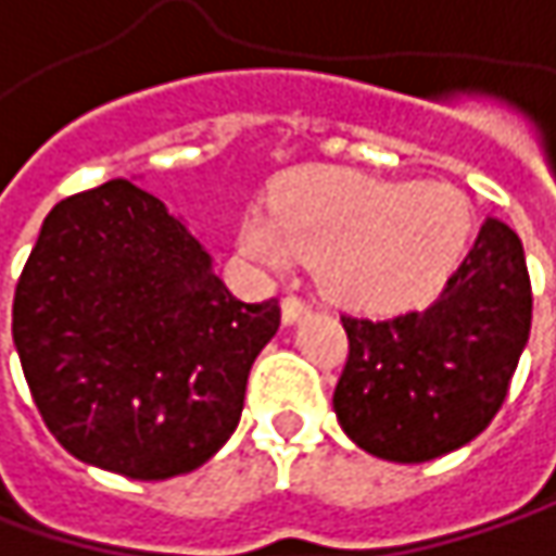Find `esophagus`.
I'll list each match as a JSON object with an SVG mask.
<instances>
[{
    "mask_svg": "<svg viewBox=\"0 0 556 556\" xmlns=\"http://www.w3.org/2000/svg\"><path fill=\"white\" fill-rule=\"evenodd\" d=\"M303 316H309V303H303L300 296H285V303H281V319H285V325H296Z\"/></svg>",
    "mask_w": 556,
    "mask_h": 556,
    "instance_id": "34e87169",
    "label": "esophagus"
}]
</instances>
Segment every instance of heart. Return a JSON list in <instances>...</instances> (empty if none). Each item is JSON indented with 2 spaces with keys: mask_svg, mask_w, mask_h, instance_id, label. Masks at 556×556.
<instances>
[{
  "mask_svg": "<svg viewBox=\"0 0 556 556\" xmlns=\"http://www.w3.org/2000/svg\"><path fill=\"white\" fill-rule=\"evenodd\" d=\"M472 208L457 187L378 181L350 172L296 178L278 203L243 212L237 243L271 275L319 260V285L356 313L429 300L463 260Z\"/></svg>",
  "mask_w": 556,
  "mask_h": 556,
  "instance_id": "1",
  "label": "heart"
}]
</instances>
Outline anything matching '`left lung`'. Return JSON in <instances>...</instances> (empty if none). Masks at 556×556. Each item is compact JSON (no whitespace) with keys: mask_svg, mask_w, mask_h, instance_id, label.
<instances>
[{"mask_svg":"<svg viewBox=\"0 0 556 556\" xmlns=\"http://www.w3.org/2000/svg\"><path fill=\"white\" fill-rule=\"evenodd\" d=\"M350 356L334 388L348 438L391 463H429L479 438L507 397L532 328L526 253L488 215L441 296L394 319L344 316Z\"/></svg>","mask_w":556,"mask_h":556,"instance_id":"left-lung-1","label":"left lung"}]
</instances>
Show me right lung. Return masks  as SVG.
Returning <instances> with one entry per match:
<instances>
[{"instance_id": "1", "label": "right lung", "mask_w": 556, "mask_h": 556, "mask_svg": "<svg viewBox=\"0 0 556 556\" xmlns=\"http://www.w3.org/2000/svg\"><path fill=\"white\" fill-rule=\"evenodd\" d=\"M278 325V300H237L181 215L122 178L46 215L12 309L55 441L143 482L193 472L225 447Z\"/></svg>"}]
</instances>
